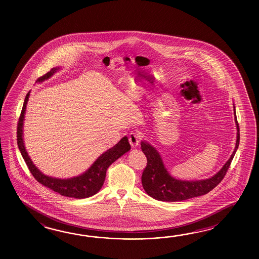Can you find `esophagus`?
I'll return each mask as SVG.
<instances>
[{
	"label": "esophagus",
	"mask_w": 259,
	"mask_h": 259,
	"mask_svg": "<svg viewBox=\"0 0 259 259\" xmlns=\"http://www.w3.org/2000/svg\"><path fill=\"white\" fill-rule=\"evenodd\" d=\"M128 142H130L132 147H133V148L138 147L140 145V143H141L140 134H138L136 132H132L128 136Z\"/></svg>",
	"instance_id": "1"
}]
</instances>
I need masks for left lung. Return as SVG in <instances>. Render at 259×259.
<instances>
[{"mask_svg":"<svg viewBox=\"0 0 259 259\" xmlns=\"http://www.w3.org/2000/svg\"><path fill=\"white\" fill-rule=\"evenodd\" d=\"M233 108L237 125L236 146L230 159L227 161L225 165H223V167L215 176L210 179L196 182H186L172 178L165 169L157 151L149 143L142 142L141 147L147 158V165L142 175V183L144 191L151 197L156 200L165 202H178L204 195L218 186L224 179L240 143V127L237 121L235 106Z\"/></svg>","mask_w":259,"mask_h":259,"instance_id":"obj_1","label":"left lung"}]
</instances>
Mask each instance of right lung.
<instances>
[{"instance_id":"right-lung-1","label":"right lung","mask_w":259,"mask_h":259,"mask_svg":"<svg viewBox=\"0 0 259 259\" xmlns=\"http://www.w3.org/2000/svg\"><path fill=\"white\" fill-rule=\"evenodd\" d=\"M57 69L58 68L51 69L45 75L39 77L37 79V82H41L45 79L49 78L52 75H54L55 72L57 71ZM28 96H29V92L26 95L21 114L17 122V140L19 151L22 154L23 158L25 160L28 169L32 174L34 179L45 187L49 188L54 192L60 193L61 195L66 196V197L77 199L87 198L98 193L105 182L106 170L109 167V165L131 150V145L128 143L127 138H122L114 147L107 150L104 154H101L98 159L94 162V165L80 176L75 177L68 180H61V179L45 176L33 165L23 143V120H24V115H25L26 106L28 103Z\"/></svg>"}]
</instances>
